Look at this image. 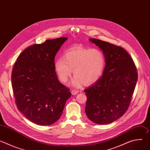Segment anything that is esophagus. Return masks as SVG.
Returning a JSON list of instances; mask_svg holds the SVG:
<instances>
[{"label":"esophagus","instance_id":"34e87169","mask_svg":"<svg viewBox=\"0 0 150 150\" xmlns=\"http://www.w3.org/2000/svg\"><path fill=\"white\" fill-rule=\"evenodd\" d=\"M78 92H79V91H78V90H72L71 91V93H72V95H75V94H78Z\"/></svg>","mask_w":150,"mask_h":150}]
</instances>
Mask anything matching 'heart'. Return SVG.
Returning a JSON list of instances; mask_svg holds the SVG:
<instances>
[{
    "label": "heart",
    "mask_w": 150,
    "mask_h": 150,
    "mask_svg": "<svg viewBox=\"0 0 150 150\" xmlns=\"http://www.w3.org/2000/svg\"><path fill=\"white\" fill-rule=\"evenodd\" d=\"M63 58H59L55 62L56 71L63 82L68 81L73 69L75 76L73 84L76 86H79L82 82L85 85L92 84L103 73L105 59L98 49H72L65 53Z\"/></svg>",
    "instance_id": "1"
}]
</instances>
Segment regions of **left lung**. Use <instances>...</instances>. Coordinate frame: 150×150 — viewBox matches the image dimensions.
<instances>
[{"instance_id": "8db88e82", "label": "left lung", "mask_w": 150, "mask_h": 150, "mask_svg": "<svg viewBox=\"0 0 150 150\" xmlns=\"http://www.w3.org/2000/svg\"><path fill=\"white\" fill-rule=\"evenodd\" d=\"M90 40L103 50L105 67L103 75L84 92L87 100L85 112L97 124H108L128 109L138 79L131 56L122 47L96 38Z\"/></svg>"}]
</instances>
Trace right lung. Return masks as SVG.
Instances as JSON below:
<instances>
[{"label": "right lung", "instance_id": "1", "mask_svg": "<svg viewBox=\"0 0 150 150\" xmlns=\"http://www.w3.org/2000/svg\"><path fill=\"white\" fill-rule=\"evenodd\" d=\"M67 37L32 45L17 58L12 72V86L18 109L31 122L50 125L61 116L69 88L58 80L54 57Z\"/></svg>", "mask_w": 150, "mask_h": 150}]
</instances>
